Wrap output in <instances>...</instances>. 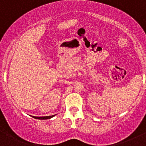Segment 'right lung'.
I'll return each instance as SVG.
<instances>
[{
    "mask_svg": "<svg viewBox=\"0 0 146 146\" xmlns=\"http://www.w3.org/2000/svg\"><path fill=\"white\" fill-rule=\"evenodd\" d=\"M31 116L35 119H39V120H46V119H50V118H51V117L55 116V115H49V116H42V117H36V116H33V115H31Z\"/></svg>",
    "mask_w": 146,
    "mask_h": 146,
    "instance_id": "add662e5",
    "label": "right lung"
}]
</instances>
